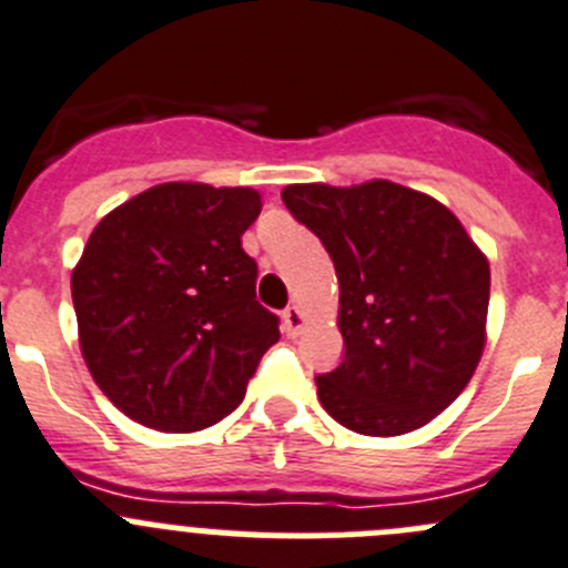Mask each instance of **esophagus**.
Returning a JSON list of instances; mask_svg holds the SVG:
<instances>
[{
  "label": "esophagus",
  "mask_w": 568,
  "mask_h": 568,
  "mask_svg": "<svg viewBox=\"0 0 568 568\" xmlns=\"http://www.w3.org/2000/svg\"><path fill=\"white\" fill-rule=\"evenodd\" d=\"M302 322H305V316H302L300 305H288V308L283 311V327L288 336H296V333H300Z\"/></svg>",
  "instance_id": "obj_1"
}]
</instances>
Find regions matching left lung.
Masks as SVG:
<instances>
[{
	"label": "left lung",
	"mask_w": 568,
	"mask_h": 568,
	"mask_svg": "<svg viewBox=\"0 0 568 568\" xmlns=\"http://www.w3.org/2000/svg\"><path fill=\"white\" fill-rule=\"evenodd\" d=\"M283 204L336 266L344 358L316 375L327 415L367 437L426 426L481 358L487 257L452 210L384 179L291 184Z\"/></svg>",
	"instance_id": "8db88e82"
}]
</instances>
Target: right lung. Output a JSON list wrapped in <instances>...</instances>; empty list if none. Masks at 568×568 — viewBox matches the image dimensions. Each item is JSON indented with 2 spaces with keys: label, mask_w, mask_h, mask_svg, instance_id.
<instances>
[{
  "label": "right lung",
  "mask_w": 568,
  "mask_h": 568,
  "mask_svg": "<svg viewBox=\"0 0 568 568\" xmlns=\"http://www.w3.org/2000/svg\"><path fill=\"white\" fill-rule=\"evenodd\" d=\"M248 187L168 182L94 226L72 272L87 367L116 409L156 432H199L246 395L280 320L254 294L241 235Z\"/></svg>",
  "instance_id": "obj_1"
}]
</instances>
